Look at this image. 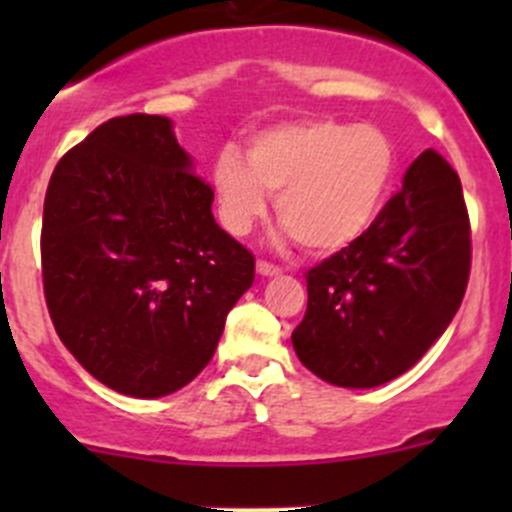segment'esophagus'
<instances>
[{
	"label": "esophagus",
	"mask_w": 512,
	"mask_h": 512,
	"mask_svg": "<svg viewBox=\"0 0 512 512\" xmlns=\"http://www.w3.org/2000/svg\"><path fill=\"white\" fill-rule=\"evenodd\" d=\"M257 275H262V277H275V275H280V267H275V265H270V262H257Z\"/></svg>",
	"instance_id": "esophagus-1"
}]
</instances>
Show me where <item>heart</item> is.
<instances>
[{"instance_id":"1","label":"heart","mask_w":512,"mask_h":512,"mask_svg":"<svg viewBox=\"0 0 512 512\" xmlns=\"http://www.w3.org/2000/svg\"><path fill=\"white\" fill-rule=\"evenodd\" d=\"M396 165V143L371 123L312 118L265 128L247 143L245 163L230 151L213 163L220 223L247 235L270 193L282 235L312 255L342 252L376 223Z\"/></svg>"}]
</instances>
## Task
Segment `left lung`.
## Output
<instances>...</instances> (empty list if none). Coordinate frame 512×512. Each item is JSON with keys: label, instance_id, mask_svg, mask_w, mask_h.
<instances>
[{"label": "left lung", "instance_id": "1", "mask_svg": "<svg viewBox=\"0 0 512 512\" xmlns=\"http://www.w3.org/2000/svg\"><path fill=\"white\" fill-rule=\"evenodd\" d=\"M471 272L461 178L423 151L376 223L307 272V312L292 332L312 374L344 389L396 379L446 332Z\"/></svg>", "mask_w": 512, "mask_h": 512}]
</instances>
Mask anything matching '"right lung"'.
<instances>
[{
    "label": "right lung",
    "mask_w": 512,
    "mask_h": 512,
    "mask_svg": "<svg viewBox=\"0 0 512 512\" xmlns=\"http://www.w3.org/2000/svg\"><path fill=\"white\" fill-rule=\"evenodd\" d=\"M41 272L51 322L94 379L133 399L183 389L208 366L255 257L215 223L173 121L101 123L49 180Z\"/></svg>",
    "instance_id": "add662e5"
}]
</instances>
